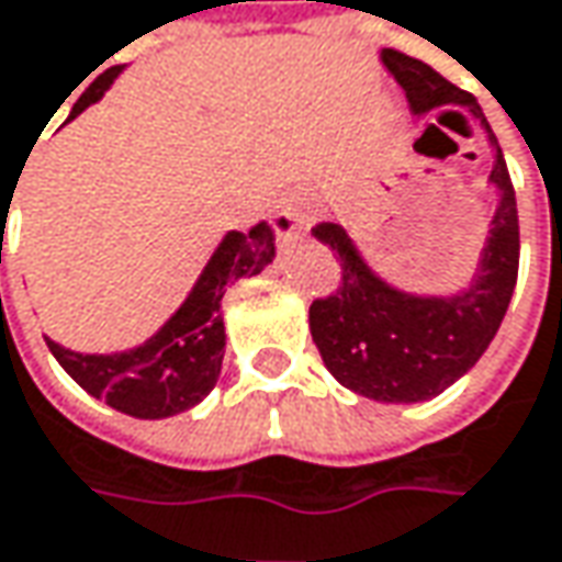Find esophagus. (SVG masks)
<instances>
[{
    "label": "esophagus",
    "instance_id": "obj_1",
    "mask_svg": "<svg viewBox=\"0 0 562 562\" xmlns=\"http://www.w3.org/2000/svg\"><path fill=\"white\" fill-rule=\"evenodd\" d=\"M306 221H310V214H306V205H303L300 195L284 192V195L274 199V205H271V227H274L278 237L284 239L291 237V234H296V231H303Z\"/></svg>",
    "mask_w": 562,
    "mask_h": 562
}]
</instances>
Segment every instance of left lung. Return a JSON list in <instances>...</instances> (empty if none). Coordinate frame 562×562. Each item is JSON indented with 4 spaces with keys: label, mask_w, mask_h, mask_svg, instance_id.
<instances>
[{
    "label": "left lung",
    "mask_w": 562,
    "mask_h": 562,
    "mask_svg": "<svg viewBox=\"0 0 562 562\" xmlns=\"http://www.w3.org/2000/svg\"><path fill=\"white\" fill-rule=\"evenodd\" d=\"M382 63L405 88L417 116L430 110L449 113L446 103H462L481 120L496 145L493 128L468 91L398 49H385ZM491 183L499 192V209L493 214L491 239L477 278L464 294L449 300L411 296L382 284L363 266L338 224L323 221L313 227V237L325 243L341 262L338 288L313 300L310 306L313 341L323 353L328 373L341 385L373 402H424L464 376L487 351L509 310L519 278V211L499 145Z\"/></svg>",
    "instance_id": "obj_1"
}]
</instances>
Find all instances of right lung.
<instances>
[{"instance_id": "right-lung-1", "label": "right lung", "mask_w": 562, "mask_h": 562, "mask_svg": "<svg viewBox=\"0 0 562 562\" xmlns=\"http://www.w3.org/2000/svg\"><path fill=\"white\" fill-rule=\"evenodd\" d=\"M116 75L120 66L100 71L85 88V94L75 100L71 116H78L88 103L103 98V91ZM271 259H274V231L266 221L252 224L249 234L231 231L214 249L211 262L195 281L192 294L186 296L183 306L145 345L123 353H75L49 338L46 345L63 363V370L85 392L103 398L110 407L142 420L183 414L192 405H199L221 376L224 288L243 274H259Z\"/></svg>"}]
</instances>
